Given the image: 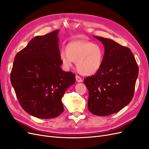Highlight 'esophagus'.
Segmentation results:
<instances>
[{
    "label": "esophagus",
    "instance_id": "34e87169",
    "mask_svg": "<svg viewBox=\"0 0 149 149\" xmlns=\"http://www.w3.org/2000/svg\"><path fill=\"white\" fill-rule=\"evenodd\" d=\"M76 81L78 82V83H80V82H82V79L79 76H76Z\"/></svg>",
    "mask_w": 149,
    "mask_h": 149
}]
</instances>
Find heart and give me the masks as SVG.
Returning a JSON list of instances; mask_svg holds the SVG:
<instances>
[{
	"mask_svg": "<svg viewBox=\"0 0 149 149\" xmlns=\"http://www.w3.org/2000/svg\"><path fill=\"white\" fill-rule=\"evenodd\" d=\"M103 57L104 52L100 46L82 40L68 43L65 50L59 54L60 60L66 70L70 69L76 62V69L85 76L93 75L100 70Z\"/></svg>",
	"mask_w": 149,
	"mask_h": 149,
	"instance_id": "b5f03b06",
	"label": "heart"
}]
</instances>
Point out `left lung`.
Segmentation results:
<instances>
[{"mask_svg":"<svg viewBox=\"0 0 149 149\" xmlns=\"http://www.w3.org/2000/svg\"><path fill=\"white\" fill-rule=\"evenodd\" d=\"M93 37L102 42L105 50L100 70L84 79L89 91L88 107L94 115L109 116L132 101L139 68L129 48L109 38Z\"/></svg>","mask_w":149,"mask_h":149,"instance_id":"obj_1","label":"left lung"}]
</instances>
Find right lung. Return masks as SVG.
Instances as JSON below:
<instances>
[{
  "label": "right lung",
  "mask_w": 149,
  "mask_h": 149,
  "mask_svg": "<svg viewBox=\"0 0 149 149\" xmlns=\"http://www.w3.org/2000/svg\"><path fill=\"white\" fill-rule=\"evenodd\" d=\"M58 32L56 30L31 39L17 53L10 73L20 106L40 119H52L63 112V96L76 81L74 74L60 67Z\"/></svg>",
  "instance_id": "add662e5"
}]
</instances>
